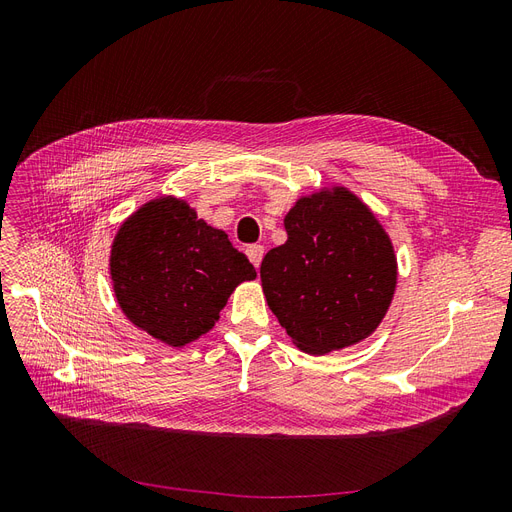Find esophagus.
Instances as JSON below:
<instances>
[{
  "mask_svg": "<svg viewBox=\"0 0 512 512\" xmlns=\"http://www.w3.org/2000/svg\"><path fill=\"white\" fill-rule=\"evenodd\" d=\"M245 254H247V258H250L252 265L258 269V265L262 262V256H265V247H262V245H247Z\"/></svg>",
  "mask_w": 512,
  "mask_h": 512,
  "instance_id": "esophagus-1",
  "label": "esophagus"
}]
</instances>
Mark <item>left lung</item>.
I'll return each mask as SVG.
<instances>
[{
  "label": "left lung",
  "instance_id": "8db88e82",
  "mask_svg": "<svg viewBox=\"0 0 512 512\" xmlns=\"http://www.w3.org/2000/svg\"><path fill=\"white\" fill-rule=\"evenodd\" d=\"M284 226L288 241L260 265L271 312L307 354L359 344L378 329L395 294L389 235L342 185L301 196Z\"/></svg>",
  "mask_w": 512,
  "mask_h": 512
}]
</instances>
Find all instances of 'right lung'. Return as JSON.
I'll return each instance as SVG.
<instances>
[{
    "label": "right lung",
    "mask_w": 512,
    "mask_h": 512,
    "mask_svg": "<svg viewBox=\"0 0 512 512\" xmlns=\"http://www.w3.org/2000/svg\"><path fill=\"white\" fill-rule=\"evenodd\" d=\"M108 265L121 312L173 348L211 331L232 290L256 277L226 232L175 196L149 200L121 224Z\"/></svg>",
    "instance_id": "right-lung-1"
}]
</instances>
